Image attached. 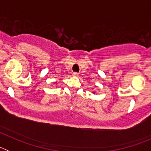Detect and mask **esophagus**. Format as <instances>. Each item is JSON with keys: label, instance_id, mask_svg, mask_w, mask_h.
Here are the masks:
<instances>
[{"label": "esophagus", "instance_id": "esophagus-1", "mask_svg": "<svg viewBox=\"0 0 151 151\" xmlns=\"http://www.w3.org/2000/svg\"><path fill=\"white\" fill-rule=\"evenodd\" d=\"M73 76L74 77H78V76H79V75H78V73H73Z\"/></svg>", "mask_w": 151, "mask_h": 151}]
</instances>
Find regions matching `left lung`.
Here are the masks:
<instances>
[{
	"label": "left lung",
	"instance_id": "obj_1",
	"mask_svg": "<svg viewBox=\"0 0 151 151\" xmlns=\"http://www.w3.org/2000/svg\"><path fill=\"white\" fill-rule=\"evenodd\" d=\"M93 93H94V92H93Z\"/></svg>",
	"mask_w": 151,
	"mask_h": 151
}]
</instances>
